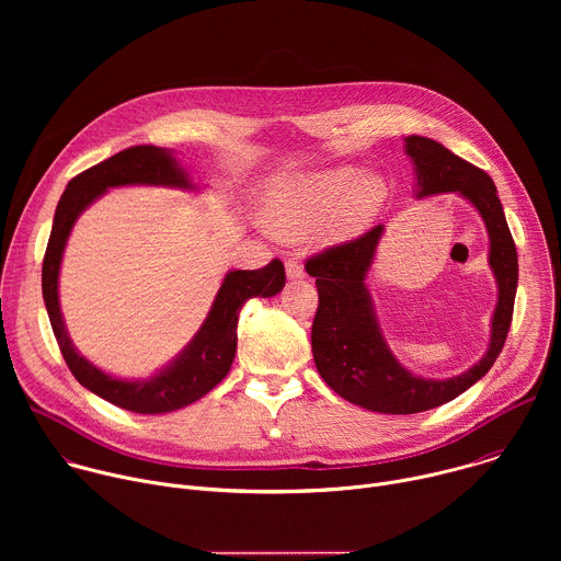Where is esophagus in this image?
<instances>
[{"instance_id":"1","label":"esophagus","mask_w":561,"mask_h":561,"mask_svg":"<svg viewBox=\"0 0 561 561\" xmlns=\"http://www.w3.org/2000/svg\"><path fill=\"white\" fill-rule=\"evenodd\" d=\"M286 275H288V279H301V277H304V266H301V262L295 260V257H288V260H286Z\"/></svg>"}]
</instances>
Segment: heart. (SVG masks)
Listing matches in <instances>:
<instances>
[{
    "label": "heart",
    "mask_w": 561,
    "mask_h": 561,
    "mask_svg": "<svg viewBox=\"0 0 561 561\" xmlns=\"http://www.w3.org/2000/svg\"><path fill=\"white\" fill-rule=\"evenodd\" d=\"M346 182L348 171H327L273 184L264 202L266 226L279 237L295 239L331 215L342 228L364 224L383 197L381 182L364 175L344 190Z\"/></svg>",
    "instance_id": "b5f03b06"
}]
</instances>
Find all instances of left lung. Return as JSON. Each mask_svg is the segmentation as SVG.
Listing matches in <instances>:
<instances>
[{
	"mask_svg": "<svg viewBox=\"0 0 561 561\" xmlns=\"http://www.w3.org/2000/svg\"><path fill=\"white\" fill-rule=\"evenodd\" d=\"M407 152L417 167L420 197L457 191L482 213L491 234V266L500 284V301L489 353L453 379H422L388 351L364 284L383 230L381 224L306 260V273L314 277L319 295L310 333L319 375L346 402L390 415L437 409L491 370L511 331L519 273L517 249L493 180L428 137H407Z\"/></svg>",
	"mask_w": 561,
	"mask_h": 561,
	"instance_id": "left-lung-1",
	"label": "left lung"
}]
</instances>
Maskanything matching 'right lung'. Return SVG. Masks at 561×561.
<instances>
[{
    "instance_id": "obj_1",
    "label": "right lung",
    "mask_w": 561,
    "mask_h": 561,
    "mask_svg": "<svg viewBox=\"0 0 561 561\" xmlns=\"http://www.w3.org/2000/svg\"><path fill=\"white\" fill-rule=\"evenodd\" d=\"M126 184H162L182 188L191 186L184 169L175 164L171 152L152 144L124 148L122 152L104 159V162L75 175L68 182L55 210L42 266V293L55 340L75 379L119 409L139 415H159L197 402L199 397L213 390L228 375L237 351L239 308L251 297L277 295L286 284V273L279 260H273L257 271L228 273L202 331L167 370L154 375L152 379L122 381L102 373L82 355L75 353L66 335L57 299V275L66 239L77 215L106 188Z\"/></svg>"
}]
</instances>
